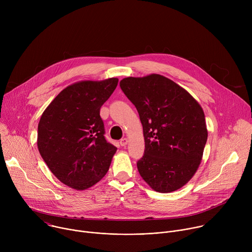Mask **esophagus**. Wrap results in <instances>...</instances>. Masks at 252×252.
<instances>
[{
	"mask_svg": "<svg viewBox=\"0 0 252 252\" xmlns=\"http://www.w3.org/2000/svg\"><path fill=\"white\" fill-rule=\"evenodd\" d=\"M127 142H128V140H127V138H126V137L122 138V139H121V141H120V143H121V146H122V147H126V146L127 145Z\"/></svg>",
	"mask_w": 252,
	"mask_h": 252,
	"instance_id": "esophagus-1",
	"label": "esophagus"
}]
</instances>
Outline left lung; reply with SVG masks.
Listing matches in <instances>:
<instances>
[{
	"instance_id": "obj_1",
	"label": "left lung",
	"mask_w": 252,
	"mask_h": 252,
	"mask_svg": "<svg viewBox=\"0 0 252 252\" xmlns=\"http://www.w3.org/2000/svg\"><path fill=\"white\" fill-rule=\"evenodd\" d=\"M134 104L143 128L145 154L136 165L156 191L183 188L197 170L207 129L199 103L185 89L157 74L120 83Z\"/></svg>"
}]
</instances>
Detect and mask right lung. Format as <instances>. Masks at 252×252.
<instances>
[{"label": "right lung", "instance_id": "add662e5", "mask_svg": "<svg viewBox=\"0 0 252 252\" xmlns=\"http://www.w3.org/2000/svg\"><path fill=\"white\" fill-rule=\"evenodd\" d=\"M118 83L112 78L70 85L41 117L39 152L55 176L69 188L87 189L109 170L117 148L104 137L99 111Z\"/></svg>", "mask_w": 252, "mask_h": 252}]
</instances>
